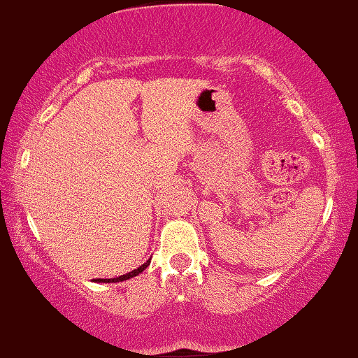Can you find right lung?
<instances>
[{
	"instance_id": "right-lung-1",
	"label": "right lung",
	"mask_w": 358,
	"mask_h": 358,
	"mask_svg": "<svg viewBox=\"0 0 358 358\" xmlns=\"http://www.w3.org/2000/svg\"><path fill=\"white\" fill-rule=\"evenodd\" d=\"M150 264V259H147V262L142 264V266H138L137 270H134V271H130V273H127V275H122V276H117V278H108V280H94V281H96V283H119V281H125V280H130V278H134V276H137L138 273H142L145 270L147 266H149Z\"/></svg>"
}]
</instances>
